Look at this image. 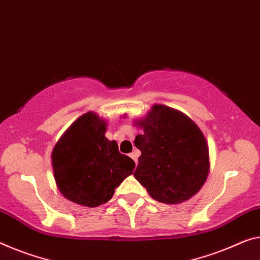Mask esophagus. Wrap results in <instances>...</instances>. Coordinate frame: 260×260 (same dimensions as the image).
<instances>
[{
  "label": "esophagus",
  "mask_w": 260,
  "mask_h": 260,
  "mask_svg": "<svg viewBox=\"0 0 260 260\" xmlns=\"http://www.w3.org/2000/svg\"><path fill=\"white\" fill-rule=\"evenodd\" d=\"M130 157L134 159V161H135L136 164H137V162H138V157H139V152H138V151H137V150H135V151H134V152H131V153H130Z\"/></svg>",
  "instance_id": "34e87169"
}]
</instances>
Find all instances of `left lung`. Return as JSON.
<instances>
[{
  "label": "left lung",
  "instance_id": "1",
  "mask_svg": "<svg viewBox=\"0 0 260 260\" xmlns=\"http://www.w3.org/2000/svg\"><path fill=\"white\" fill-rule=\"evenodd\" d=\"M144 133L135 145L141 150L135 178L150 197L175 205L201 189L209 173V150L200 127L181 111L154 105L135 121Z\"/></svg>",
  "mask_w": 260,
  "mask_h": 260
}]
</instances>
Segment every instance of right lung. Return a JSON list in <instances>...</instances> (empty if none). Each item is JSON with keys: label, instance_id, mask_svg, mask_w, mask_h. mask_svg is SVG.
Masks as SVG:
<instances>
[{"label": "right lung", "instance_id": "add662e5", "mask_svg": "<svg viewBox=\"0 0 260 260\" xmlns=\"http://www.w3.org/2000/svg\"><path fill=\"white\" fill-rule=\"evenodd\" d=\"M107 123L88 111L65 131L52 151L55 183L70 201L98 207L109 201L115 188L133 174L135 161L119 153L105 134Z\"/></svg>", "mask_w": 260, "mask_h": 260}]
</instances>
